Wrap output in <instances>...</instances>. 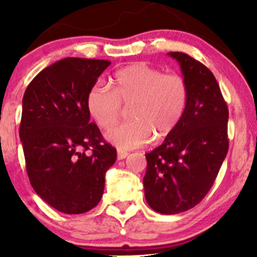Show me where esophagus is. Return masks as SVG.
Returning <instances> with one entry per match:
<instances>
[{"label":"esophagus","instance_id":"34e87169","mask_svg":"<svg viewBox=\"0 0 257 257\" xmlns=\"http://www.w3.org/2000/svg\"><path fill=\"white\" fill-rule=\"evenodd\" d=\"M126 156H128V152H125V151H122V150H118V151H117V158L119 159V161H122V159H124Z\"/></svg>","mask_w":257,"mask_h":257}]
</instances>
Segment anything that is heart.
Masks as SVG:
<instances>
[{
    "mask_svg": "<svg viewBox=\"0 0 257 257\" xmlns=\"http://www.w3.org/2000/svg\"><path fill=\"white\" fill-rule=\"evenodd\" d=\"M112 90L95 83L85 95L88 113L99 128L107 131L118 122L120 105H131L132 120L112 129L106 140L119 150H133L150 143L152 135H169L184 117L188 87L176 73H163L145 63H135L113 73Z\"/></svg>",
    "mask_w": 257,
    "mask_h": 257,
    "instance_id": "obj_1",
    "label": "heart"
}]
</instances>
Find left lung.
<instances>
[{
  "instance_id": "1",
  "label": "left lung",
  "mask_w": 257,
  "mask_h": 257,
  "mask_svg": "<svg viewBox=\"0 0 257 257\" xmlns=\"http://www.w3.org/2000/svg\"><path fill=\"white\" fill-rule=\"evenodd\" d=\"M176 59L188 87L181 122L146 153L145 198L155 211L179 214L196 206L213 186L228 151V107L213 72L181 52Z\"/></svg>"
}]
</instances>
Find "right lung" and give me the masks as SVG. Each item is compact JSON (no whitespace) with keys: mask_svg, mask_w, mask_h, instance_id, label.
Returning a JSON list of instances; mask_svg holds the SVG:
<instances>
[{"mask_svg":"<svg viewBox=\"0 0 257 257\" xmlns=\"http://www.w3.org/2000/svg\"><path fill=\"white\" fill-rule=\"evenodd\" d=\"M108 60L65 58L30 82L23 98L19 135L32 188L65 214H83L100 202L105 174L117 151L90 123L85 95Z\"/></svg>","mask_w":257,"mask_h":257,"instance_id":"obj_1","label":"right lung"}]
</instances>
